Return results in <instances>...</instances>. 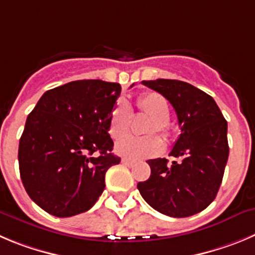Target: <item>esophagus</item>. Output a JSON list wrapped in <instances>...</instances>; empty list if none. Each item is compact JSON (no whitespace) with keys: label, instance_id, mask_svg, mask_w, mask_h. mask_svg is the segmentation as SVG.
I'll use <instances>...</instances> for the list:
<instances>
[{"label":"esophagus","instance_id":"obj_1","mask_svg":"<svg viewBox=\"0 0 255 255\" xmlns=\"http://www.w3.org/2000/svg\"><path fill=\"white\" fill-rule=\"evenodd\" d=\"M122 163L123 165L128 166V167H132V166H134V162L130 160H128V158H122Z\"/></svg>","mask_w":255,"mask_h":255}]
</instances>
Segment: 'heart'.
<instances>
[{
    "mask_svg": "<svg viewBox=\"0 0 255 255\" xmlns=\"http://www.w3.org/2000/svg\"><path fill=\"white\" fill-rule=\"evenodd\" d=\"M137 107L139 111L152 117L146 128V132H158L165 138H167L170 135V123H168L170 106L165 97L156 92H146L137 98ZM130 123H132V108L128 102L121 99L114 106L109 117V134L114 139L121 138L128 133ZM162 139L156 134L144 135V137L127 135L117 142L116 151L118 154L130 160H141L158 154L162 151Z\"/></svg>",
    "mask_w": 255,
    "mask_h": 255,
    "instance_id": "b5f03b06",
    "label": "heart"
}]
</instances>
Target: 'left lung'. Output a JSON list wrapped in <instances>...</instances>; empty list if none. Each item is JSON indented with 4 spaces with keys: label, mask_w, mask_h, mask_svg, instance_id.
<instances>
[{
    "label": "left lung",
    "mask_w": 255,
    "mask_h": 255,
    "mask_svg": "<svg viewBox=\"0 0 255 255\" xmlns=\"http://www.w3.org/2000/svg\"><path fill=\"white\" fill-rule=\"evenodd\" d=\"M142 84L172 104L181 133L170 152L176 161H147L151 176L137 189L158 213L191 216L208 208L219 191L229 156L228 123L210 95L189 83L156 79Z\"/></svg>",
    "instance_id": "8db88e82"
}]
</instances>
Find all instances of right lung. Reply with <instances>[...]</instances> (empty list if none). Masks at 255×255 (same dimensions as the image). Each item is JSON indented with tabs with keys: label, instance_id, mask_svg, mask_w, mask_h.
<instances>
[{
	"label": "right lung",
	"instance_id": "1",
	"mask_svg": "<svg viewBox=\"0 0 255 255\" xmlns=\"http://www.w3.org/2000/svg\"><path fill=\"white\" fill-rule=\"evenodd\" d=\"M118 83L77 80L42 94L18 144L23 187L42 210L69 218L89 210L106 187L112 153L109 117Z\"/></svg>",
	"mask_w": 255,
	"mask_h": 255
}]
</instances>
